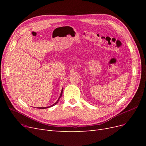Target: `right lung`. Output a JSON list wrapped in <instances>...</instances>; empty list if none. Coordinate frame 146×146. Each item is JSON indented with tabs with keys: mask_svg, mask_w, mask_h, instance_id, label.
I'll return each instance as SVG.
<instances>
[{
	"mask_svg": "<svg viewBox=\"0 0 146 146\" xmlns=\"http://www.w3.org/2000/svg\"><path fill=\"white\" fill-rule=\"evenodd\" d=\"M63 88H62V90H61V94H60V97H59V98H58V99L57 100V101L55 103V104H53L52 105H50V106H49V107H37V108H39V109H45V108H50V107H53V106H54V105H55L58 102V101H59V99L61 98V96H62V94H63Z\"/></svg>",
	"mask_w": 146,
	"mask_h": 146,
	"instance_id": "right-lung-1",
	"label": "right lung"
}]
</instances>
